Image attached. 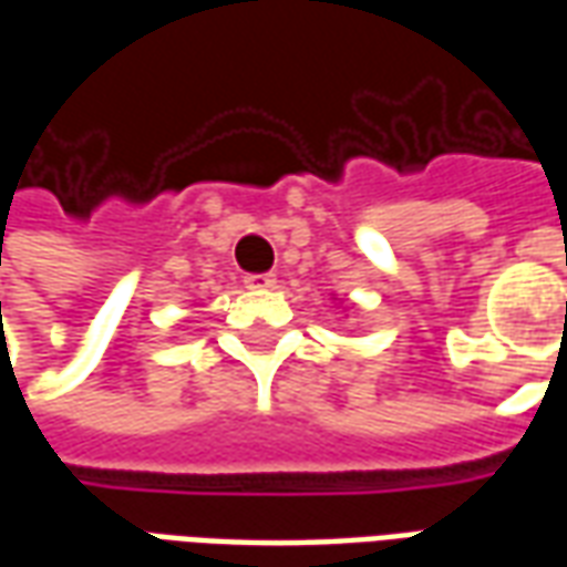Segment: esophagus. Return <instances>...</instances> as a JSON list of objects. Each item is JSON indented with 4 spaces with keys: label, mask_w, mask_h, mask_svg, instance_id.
Returning a JSON list of instances; mask_svg holds the SVG:
<instances>
[{
    "label": "esophagus",
    "mask_w": 567,
    "mask_h": 567,
    "mask_svg": "<svg viewBox=\"0 0 567 567\" xmlns=\"http://www.w3.org/2000/svg\"><path fill=\"white\" fill-rule=\"evenodd\" d=\"M246 288H251V291H270V288H276V279H272L270 272H251V276H246Z\"/></svg>",
    "instance_id": "esophagus-1"
}]
</instances>
